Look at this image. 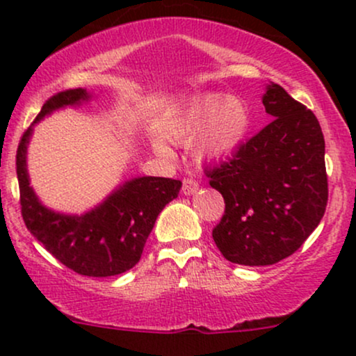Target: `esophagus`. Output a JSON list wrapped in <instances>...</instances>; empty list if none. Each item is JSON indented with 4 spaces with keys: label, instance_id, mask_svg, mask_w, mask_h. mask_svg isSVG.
I'll return each mask as SVG.
<instances>
[{
    "label": "esophagus",
    "instance_id": "34e87169",
    "mask_svg": "<svg viewBox=\"0 0 356 356\" xmlns=\"http://www.w3.org/2000/svg\"><path fill=\"white\" fill-rule=\"evenodd\" d=\"M199 191V182L194 181L192 177H186L182 181V192L186 195H192Z\"/></svg>",
    "mask_w": 356,
    "mask_h": 356
}]
</instances>
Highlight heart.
<instances>
[{
    "label": "heart",
    "mask_w": 356,
    "mask_h": 356,
    "mask_svg": "<svg viewBox=\"0 0 356 356\" xmlns=\"http://www.w3.org/2000/svg\"><path fill=\"white\" fill-rule=\"evenodd\" d=\"M251 129V110L241 97L204 93L195 97L186 108L165 127L170 142L187 144L194 140L195 154L218 161L234 154L246 140ZM155 150L169 154L165 144L155 140Z\"/></svg>",
    "instance_id": "obj_1"
}]
</instances>
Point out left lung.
I'll return each instance as SVG.
<instances>
[{"mask_svg": "<svg viewBox=\"0 0 356 356\" xmlns=\"http://www.w3.org/2000/svg\"><path fill=\"white\" fill-rule=\"evenodd\" d=\"M263 105L273 120L229 161L206 169L226 202L212 238L227 261L244 266L291 256L316 229L328 202L318 118L277 83L268 85Z\"/></svg>", "mask_w": 356, "mask_h": 356, "instance_id": "left-lung-1", "label": "left lung"}]
</instances>
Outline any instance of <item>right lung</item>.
<instances>
[{
	"instance_id": "1",
	"label": "right lung",
	"mask_w": 356,
	"mask_h": 356,
	"mask_svg": "<svg viewBox=\"0 0 356 356\" xmlns=\"http://www.w3.org/2000/svg\"><path fill=\"white\" fill-rule=\"evenodd\" d=\"M87 90L58 92L44 102L35 124L67 105L88 100ZM33 132L24 130L16 150L22 216L28 231L53 257L83 276L105 277L129 271L140 261L145 241L165 204L177 197L182 182L167 177H137L81 216H65L42 206L30 187L26 145Z\"/></svg>"
}]
</instances>
